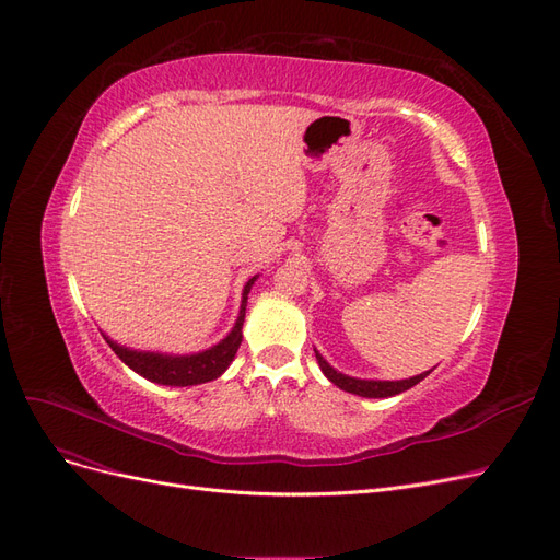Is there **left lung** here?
<instances>
[{
    "label": "left lung",
    "mask_w": 560,
    "mask_h": 560,
    "mask_svg": "<svg viewBox=\"0 0 560 560\" xmlns=\"http://www.w3.org/2000/svg\"><path fill=\"white\" fill-rule=\"evenodd\" d=\"M315 358H317V364L322 369V374H325L334 385H338L341 389H346V393H352V395H360V397H369V399H383V397H395L399 393H404V389H409L413 385H418L422 378L430 376V371H425V374H418L413 378H404V381H364V378H352V376H346L341 374V371H336L334 366H329V362L322 358V354L315 350Z\"/></svg>",
    "instance_id": "1"
}]
</instances>
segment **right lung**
Listing matches in <instances>:
<instances>
[{
	"mask_svg": "<svg viewBox=\"0 0 560 560\" xmlns=\"http://www.w3.org/2000/svg\"><path fill=\"white\" fill-rule=\"evenodd\" d=\"M254 280L257 276L249 278L245 290H243V301H241V313L238 319H235L233 329L229 331L226 338H222L217 346L194 352V354H163V352H149V350H130L126 346H118L112 341L109 336H105V341L109 348L118 354V360L128 364L135 374H140L142 378L159 383V385H173V387H186V385H200L214 381L224 374L229 364L233 362L235 352H238L243 343V322H245V308H247V294L252 290Z\"/></svg>",
	"mask_w": 560,
	"mask_h": 560,
	"instance_id": "1",
	"label": "right lung"
}]
</instances>
